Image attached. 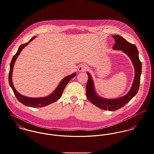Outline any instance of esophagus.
<instances>
[{
	"label": "esophagus",
	"mask_w": 154,
	"mask_h": 154,
	"mask_svg": "<svg viewBox=\"0 0 154 154\" xmlns=\"http://www.w3.org/2000/svg\"><path fill=\"white\" fill-rule=\"evenodd\" d=\"M87 66L86 65H85V64H81L80 66H79V69H78V70H79V71H80V72H84V71H85L86 69H87Z\"/></svg>",
	"instance_id": "esophagus-1"
}]
</instances>
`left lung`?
Masks as SVG:
<instances>
[{"instance_id":"1","label":"left lung","mask_w":154,"mask_h":154,"mask_svg":"<svg viewBox=\"0 0 154 154\" xmlns=\"http://www.w3.org/2000/svg\"><path fill=\"white\" fill-rule=\"evenodd\" d=\"M112 37L116 42L112 48L115 50L122 51L128 56L133 64L135 75L130 90L125 96L117 99H108L100 97L96 93L92 76L89 72L87 73L88 80L86 88L87 97L92 104L99 108L111 111L122 108L137 94L139 89L142 73V63L139 58V52L136 46L128 42L122 36L115 35Z\"/></svg>"}]
</instances>
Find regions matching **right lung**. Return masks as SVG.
Here are the masks:
<instances>
[{
  "label": "right lung",
  "instance_id": "add662e5",
  "mask_svg": "<svg viewBox=\"0 0 154 154\" xmlns=\"http://www.w3.org/2000/svg\"><path fill=\"white\" fill-rule=\"evenodd\" d=\"M34 38H35V37H32L29 42H27V43L21 45L19 47L16 54L13 57L12 61L10 63V70H9V83L10 86L11 87V88L13 90V92L14 93L17 99L18 100L19 102H20L21 103L24 104L26 106H30L32 108H40V107L46 106L50 105V104L56 102L57 100H58L61 97L62 94V92H63L66 85L68 84V83L69 82V80L72 78H73L75 76L76 72H74V73L65 77L63 79H62L61 82H60V83L59 84V85L58 86V87L57 88V89L55 90V91L52 94H51L50 95H49L48 96L43 97H36V98L29 97L23 96L18 92L15 90V89L14 86V85L12 83V75L14 65L15 62L16 61L17 58H18V55H20V54L21 53V52L23 49V48L24 47H26Z\"/></svg>",
  "mask_w": 154,
  "mask_h": 154
}]
</instances>
